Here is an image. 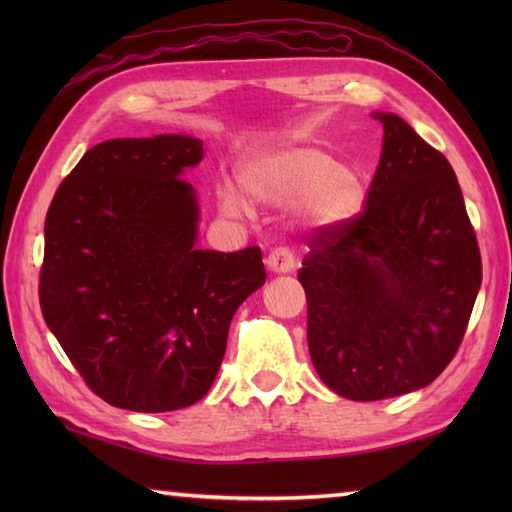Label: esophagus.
<instances>
[{
    "mask_svg": "<svg viewBox=\"0 0 512 512\" xmlns=\"http://www.w3.org/2000/svg\"><path fill=\"white\" fill-rule=\"evenodd\" d=\"M266 266L268 271L273 273H293L298 266V259L289 248H275L273 253L266 257Z\"/></svg>",
    "mask_w": 512,
    "mask_h": 512,
    "instance_id": "34e87169",
    "label": "esophagus"
}]
</instances>
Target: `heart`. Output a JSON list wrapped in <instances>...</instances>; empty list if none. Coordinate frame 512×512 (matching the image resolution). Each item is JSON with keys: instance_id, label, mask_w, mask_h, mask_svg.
I'll return each instance as SVG.
<instances>
[{"instance_id": "heart-1", "label": "heart", "mask_w": 512, "mask_h": 512, "mask_svg": "<svg viewBox=\"0 0 512 512\" xmlns=\"http://www.w3.org/2000/svg\"><path fill=\"white\" fill-rule=\"evenodd\" d=\"M241 185L250 198L273 205H296L298 216L316 228L348 221L361 205V183L354 173L316 146H284L257 153L241 167ZM228 216H246L248 198L225 180L216 189Z\"/></svg>"}]
</instances>
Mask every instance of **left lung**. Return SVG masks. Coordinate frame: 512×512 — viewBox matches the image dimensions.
I'll return each mask as SVG.
<instances>
[{"mask_svg":"<svg viewBox=\"0 0 512 512\" xmlns=\"http://www.w3.org/2000/svg\"><path fill=\"white\" fill-rule=\"evenodd\" d=\"M357 219L311 237L298 280L307 343L336 395L375 402L429 386L454 359L481 255L452 164L393 112Z\"/></svg>","mask_w":512,"mask_h":512,"instance_id":"1","label":"left lung"}]
</instances>
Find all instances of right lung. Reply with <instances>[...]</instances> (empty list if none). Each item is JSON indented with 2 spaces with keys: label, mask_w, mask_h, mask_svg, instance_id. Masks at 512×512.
Instances as JSON below:
<instances>
[{
  "label": "right lung",
  "mask_w": 512,
  "mask_h": 512,
  "mask_svg": "<svg viewBox=\"0 0 512 512\" xmlns=\"http://www.w3.org/2000/svg\"><path fill=\"white\" fill-rule=\"evenodd\" d=\"M203 155L192 135L101 142L49 205L42 316L85 384L119 409L201 400L232 316L266 282L257 246L196 248L201 210L183 173Z\"/></svg>",
  "instance_id": "1"
}]
</instances>
